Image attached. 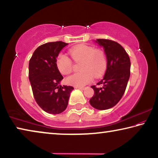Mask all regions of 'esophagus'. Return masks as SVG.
Returning <instances> with one entry per match:
<instances>
[{"label":"esophagus","instance_id":"1","mask_svg":"<svg viewBox=\"0 0 158 158\" xmlns=\"http://www.w3.org/2000/svg\"><path fill=\"white\" fill-rule=\"evenodd\" d=\"M75 89H78L80 90H84L85 89V87H84V86H75Z\"/></svg>","mask_w":158,"mask_h":158}]
</instances>
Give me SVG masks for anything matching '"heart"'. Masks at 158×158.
<instances>
[{
	"instance_id": "obj_1",
	"label": "heart",
	"mask_w": 158,
	"mask_h": 158,
	"mask_svg": "<svg viewBox=\"0 0 158 158\" xmlns=\"http://www.w3.org/2000/svg\"><path fill=\"white\" fill-rule=\"evenodd\" d=\"M69 53L74 61H81L80 73H74L67 78L69 84L83 86L92 81L93 76L99 77L106 70L107 61L105 52L100 49H95L85 44L77 45L69 49ZM56 65L60 73L68 74L73 69V62L68 56L60 53L56 60Z\"/></svg>"
}]
</instances>
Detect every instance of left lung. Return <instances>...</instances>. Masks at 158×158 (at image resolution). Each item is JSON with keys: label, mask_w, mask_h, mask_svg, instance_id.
I'll return each instance as SVG.
<instances>
[{"label": "left lung", "mask_w": 158, "mask_h": 158, "mask_svg": "<svg viewBox=\"0 0 158 158\" xmlns=\"http://www.w3.org/2000/svg\"><path fill=\"white\" fill-rule=\"evenodd\" d=\"M95 42L103 47L107 65L103 79L97 84L102 87L92 85L94 95L89 102L95 109L106 110L116 105L124 94L130 75V60L124 48L118 42L105 39Z\"/></svg>", "instance_id": "8db88e82"}]
</instances>
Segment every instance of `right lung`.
<instances>
[{
	"mask_svg": "<svg viewBox=\"0 0 158 158\" xmlns=\"http://www.w3.org/2000/svg\"><path fill=\"white\" fill-rule=\"evenodd\" d=\"M68 44L58 41L47 42L37 48L29 61L28 78L37 105L48 114H58L65 110L74 88L60 85L63 77L56 60Z\"/></svg>",
	"mask_w": 158,
	"mask_h": 158,
	"instance_id": "obj_1",
	"label": "right lung"
}]
</instances>
